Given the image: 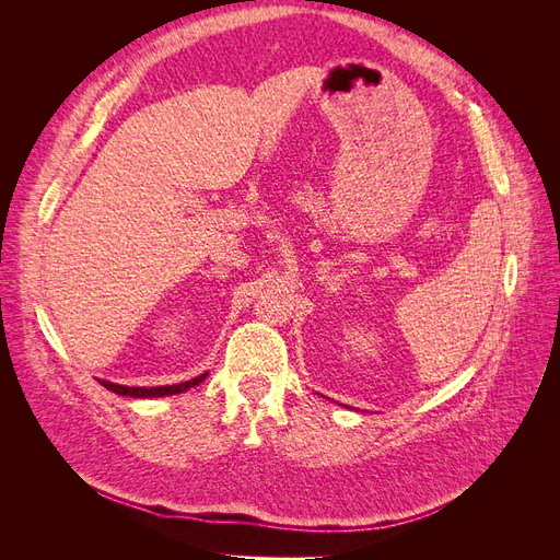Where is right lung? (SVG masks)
Returning a JSON list of instances; mask_svg holds the SVG:
<instances>
[{
	"label": "right lung",
	"mask_w": 560,
	"mask_h": 560,
	"mask_svg": "<svg viewBox=\"0 0 560 560\" xmlns=\"http://www.w3.org/2000/svg\"><path fill=\"white\" fill-rule=\"evenodd\" d=\"M208 374H200L198 378H191L186 383H177V385H161V387H128V385H116V383H109V381H100L107 389H112V393L116 395H124V397H140V399H147V397H165V395H177V393H184V389H189L198 383L206 381Z\"/></svg>",
	"instance_id": "1"
}]
</instances>
